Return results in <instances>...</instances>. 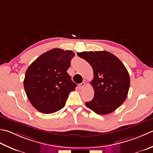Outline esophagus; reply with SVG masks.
<instances>
[{
	"label": "esophagus",
	"instance_id": "34e87169",
	"mask_svg": "<svg viewBox=\"0 0 153 153\" xmlns=\"http://www.w3.org/2000/svg\"><path fill=\"white\" fill-rule=\"evenodd\" d=\"M78 86H79V89H82V88H83L85 86V82L81 83H79Z\"/></svg>",
	"mask_w": 153,
	"mask_h": 153
}]
</instances>
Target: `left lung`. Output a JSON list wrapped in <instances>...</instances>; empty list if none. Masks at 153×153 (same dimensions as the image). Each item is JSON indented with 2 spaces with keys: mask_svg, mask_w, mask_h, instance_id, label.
I'll return each instance as SVG.
<instances>
[{
  "mask_svg": "<svg viewBox=\"0 0 153 153\" xmlns=\"http://www.w3.org/2000/svg\"><path fill=\"white\" fill-rule=\"evenodd\" d=\"M93 68L91 82L94 97L86 106L99 115H107L121 105L127 97L130 86L128 71L117 57L107 51L77 53Z\"/></svg>",
  "mask_w": 153,
  "mask_h": 153,
  "instance_id": "left-lung-1",
  "label": "left lung"
}]
</instances>
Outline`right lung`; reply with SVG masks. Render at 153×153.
Wrapping results in <instances>:
<instances>
[{"mask_svg": "<svg viewBox=\"0 0 153 153\" xmlns=\"http://www.w3.org/2000/svg\"><path fill=\"white\" fill-rule=\"evenodd\" d=\"M74 56L71 50L53 48L39 56L27 69L25 90L38 111L49 114L65 106L69 94L77 86L67 73Z\"/></svg>", "mask_w": 153, "mask_h": 153, "instance_id": "right-lung-1", "label": "right lung"}]
</instances>
